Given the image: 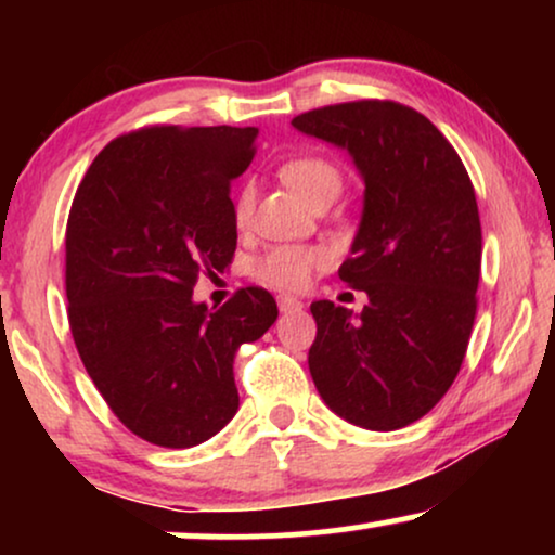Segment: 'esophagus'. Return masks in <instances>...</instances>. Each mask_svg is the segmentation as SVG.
<instances>
[{
    "label": "esophagus",
    "mask_w": 555,
    "mask_h": 555,
    "mask_svg": "<svg viewBox=\"0 0 555 555\" xmlns=\"http://www.w3.org/2000/svg\"><path fill=\"white\" fill-rule=\"evenodd\" d=\"M278 308H280V313H295V310L302 308V300L293 298V295H280Z\"/></svg>",
    "instance_id": "esophagus-1"
}]
</instances>
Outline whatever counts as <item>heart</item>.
I'll return each mask as SVG.
<instances>
[{
    "mask_svg": "<svg viewBox=\"0 0 555 555\" xmlns=\"http://www.w3.org/2000/svg\"><path fill=\"white\" fill-rule=\"evenodd\" d=\"M283 179L298 192L306 202H313L315 196L325 192H340V171L331 162L321 156H300L293 158L283 166ZM253 186L240 189L237 199H234V222L245 224L253 215ZM328 262V255L315 247H295L283 245L272 247L255 262V278L264 285L283 287V291H298L308 283L310 272L318 264Z\"/></svg>",
    "mask_w": 555,
    "mask_h": 555,
    "instance_id": "obj_1",
    "label": "heart"
}]
</instances>
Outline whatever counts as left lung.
Returning <instances> with one entry per match:
<instances>
[{"mask_svg": "<svg viewBox=\"0 0 555 555\" xmlns=\"http://www.w3.org/2000/svg\"><path fill=\"white\" fill-rule=\"evenodd\" d=\"M293 126L346 149L366 184L338 275L369 302L359 315L331 300L310 306V376L346 422L401 429L444 397L473 333L482 260L473 181L452 143L409 105H325Z\"/></svg>", "mask_w": 555, "mask_h": 555, "instance_id": "8db88e82", "label": "left lung"}]
</instances>
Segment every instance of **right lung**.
Listing matches in <instances>:
<instances>
[{
	"label": "right lung",
	"mask_w": 555,
	"mask_h": 555,
	"mask_svg": "<svg viewBox=\"0 0 555 555\" xmlns=\"http://www.w3.org/2000/svg\"><path fill=\"white\" fill-rule=\"evenodd\" d=\"M257 128L149 126L90 164L65 232L67 321L111 412L151 444L207 442L237 414L234 356L275 323L264 287L219 310L194 302L199 275L232 262L230 184Z\"/></svg>",
	"instance_id": "1"
}]
</instances>
